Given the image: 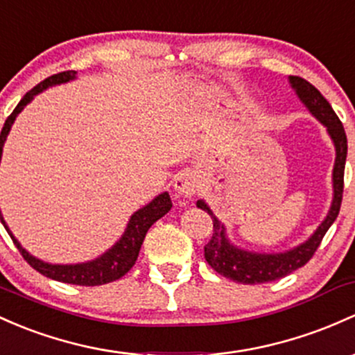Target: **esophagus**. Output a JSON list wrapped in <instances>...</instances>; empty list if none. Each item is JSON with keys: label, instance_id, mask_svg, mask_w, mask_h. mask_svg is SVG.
<instances>
[{"label": "esophagus", "instance_id": "34e87169", "mask_svg": "<svg viewBox=\"0 0 355 355\" xmlns=\"http://www.w3.org/2000/svg\"><path fill=\"white\" fill-rule=\"evenodd\" d=\"M201 178L196 171H182L174 178V191L178 196L191 198L200 191Z\"/></svg>", "mask_w": 355, "mask_h": 355}]
</instances>
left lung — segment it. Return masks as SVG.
Segmentation results:
<instances>
[{"label":"left lung","mask_w":355,"mask_h":355,"mask_svg":"<svg viewBox=\"0 0 355 355\" xmlns=\"http://www.w3.org/2000/svg\"><path fill=\"white\" fill-rule=\"evenodd\" d=\"M289 85L295 89L296 96L306 106L308 112L313 115L323 127L334 142L335 147V164L331 171V196L330 209L323 222L316 227V230L300 245L284 252H252L235 245L227 235V228L215 216L211 208L205 200H198L196 207L207 211L213 220V235L205 245V259L213 269L223 277L242 284H261L277 281L288 276L293 270L303 268L318 249L320 242L325 237L327 230L337 220L342 205V193H344V169L347 159V137L342 121L335 115L330 103L322 96L313 85H310L298 76H289Z\"/></svg>","instance_id":"obj_1"}]
</instances>
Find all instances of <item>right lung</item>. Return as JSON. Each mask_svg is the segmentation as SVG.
<instances>
[{
    "label": "right lung",
    "mask_w": 355,
    "mask_h": 355,
    "mask_svg": "<svg viewBox=\"0 0 355 355\" xmlns=\"http://www.w3.org/2000/svg\"><path fill=\"white\" fill-rule=\"evenodd\" d=\"M76 71H66L59 72V74L51 76L45 81H42L40 85H37L33 89H30L28 93L21 98L20 103L17 105V108L13 110V113L6 118L5 125L1 128V155H3V146L6 142V137L11 130V125L17 120L18 113H21V110L28 105L37 94L45 91L47 87L64 85V83L74 81ZM173 208V203H171L169 193L164 191L155 196L150 203H147L146 207L137 209L135 213L128 220L127 228H125L123 235L116 240L115 245L110 247L106 252H103L100 257L93 259V261L87 262H78V264H51V262H45L42 259H37L35 255H32L28 250L21 247V243L18 242L17 237L11 234L10 227L6 225L5 218L1 215V223L3 227L6 228V232L10 234L11 240L15 242L17 249L20 250L21 255L33 269L39 270L44 276L51 277V279L60 281V283L67 284H78V286H100L112 283V281L120 279L121 276L128 272L135 264L137 257H139L140 247H142L144 239H146V234L148 228L152 227L159 218H162L169 209Z\"/></svg>",
    "instance_id": "add662e5"
}]
</instances>
